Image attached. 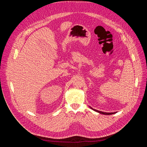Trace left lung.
Instances as JSON below:
<instances>
[{
  "instance_id": "1",
  "label": "left lung",
  "mask_w": 147,
  "mask_h": 147,
  "mask_svg": "<svg viewBox=\"0 0 147 147\" xmlns=\"http://www.w3.org/2000/svg\"><path fill=\"white\" fill-rule=\"evenodd\" d=\"M92 109V108H91ZM92 110H94V111H96V112H98V113H100L101 114H104V115H112V114H114L115 113V112H113V113H106V112H101V111H99V110H95V109H92Z\"/></svg>"
}]
</instances>
